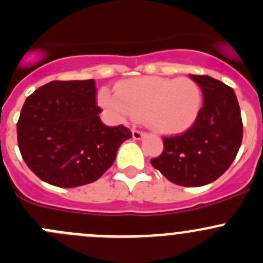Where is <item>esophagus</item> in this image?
Returning a JSON list of instances; mask_svg holds the SVG:
<instances>
[{"instance_id":"1","label":"esophagus","mask_w":263,"mask_h":263,"mask_svg":"<svg viewBox=\"0 0 263 263\" xmlns=\"http://www.w3.org/2000/svg\"><path fill=\"white\" fill-rule=\"evenodd\" d=\"M144 136H145L144 132L137 131V129H132V137H134L135 140H141Z\"/></svg>"}]
</instances>
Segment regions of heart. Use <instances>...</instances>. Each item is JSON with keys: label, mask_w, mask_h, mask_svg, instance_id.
<instances>
[{"label": "heart", "mask_w": 263, "mask_h": 263, "mask_svg": "<svg viewBox=\"0 0 263 263\" xmlns=\"http://www.w3.org/2000/svg\"><path fill=\"white\" fill-rule=\"evenodd\" d=\"M113 94L102 89L99 105L117 122L142 117L148 128L160 135L190 129L202 109V90L190 78H146L119 82Z\"/></svg>", "instance_id": "b5f03b06"}]
</instances>
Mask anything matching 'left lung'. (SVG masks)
Masks as SVG:
<instances>
[{
  "mask_svg": "<svg viewBox=\"0 0 263 263\" xmlns=\"http://www.w3.org/2000/svg\"><path fill=\"white\" fill-rule=\"evenodd\" d=\"M200 85L203 107L184 134L164 137L160 156L151 165L176 184L200 187L225 173L242 144L240 108L232 87L210 76L191 75Z\"/></svg>",
  "mask_w": 263,
  "mask_h": 263,
  "instance_id": "1",
  "label": "left lung"
}]
</instances>
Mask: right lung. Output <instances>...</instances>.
I'll return each mask as SVG.
<instances>
[{
	"mask_svg": "<svg viewBox=\"0 0 263 263\" xmlns=\"http://www.w3.org/2000/svg\"><path fill=\"white\" fill-rule=\"evenodd\" d=\"M94 80L50 81L26 98L17 122V144L42 181L72 188L99 179L132 134L100 121Z\"/></svg>",
	"mask_w": 263,
	"mask_h": 263,
	"instance_id": "add662e5",
	"label": "right lung"
}]
</instances>
